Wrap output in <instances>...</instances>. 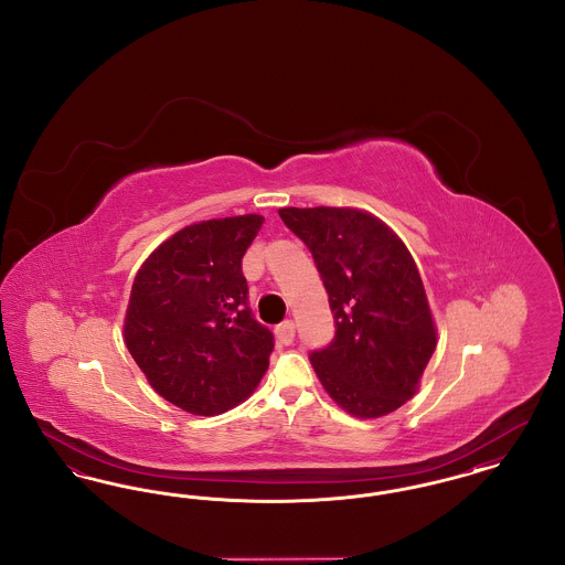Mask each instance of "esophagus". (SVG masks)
<instances>
[{
    "mask_svg": "<svg viewBox=\"0 0 565 565\" xmlns=\"http://www.w3.org/2000/svg\"><path fill=\"white\" fill-rule=\"evenodd\" d=\"M275 337L281 345H290L295 341V322L286 320L275 328Z\"/></svg>",
    "mask_w": 565,
    "mask_h": 565,
    "instance_id": "34e87169",
    "label": "esophagus"
}]
</instances>
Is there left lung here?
Wrapping results in <instances>:
<instances>
[{
	"mask_svg": "<svg viewBox=\"0 0 565 565\" xmlns=\"http://www.w3.org/2000/svg\"><path fill=\"white\" fill-rule=\"evenodd\" d=\"M311 249L337 334L311 366L326 394L358 419L394 413L417 390L436 350V323L403 239L358 207H284Z\"/></svg>",
	"mask_w": 565,
	"mask_h": 565,
	"instance_id": "1",
	"label": "left lung"
}]
</instances>
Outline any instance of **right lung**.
<instances>
[{"mask_svg":"<svg viewBox=\"0 0 565 565\" xmlns=\"http://www.w3.org/2000/svg\"><path fill=\"white\" fill-rule=\"evenodd\" d=\"M263 222L245 214L189 224L135 275L127 350L152 390L190 415L235 408L269 369L273 334L252 318L242 270Z\"/></svg>","mask_w":565,"mask_h":565,"instance_id":"1","label":"right lung"}]
</instances>
